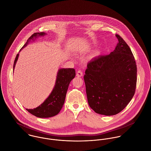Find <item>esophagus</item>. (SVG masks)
Returning <instances> with one entry per match:
<instances>
[{
  "mask_svg": "<svg viewBox=\"0 0 151 151\" xmlns=\"http://www.w3.org/2000/svg\"><path fill=\"white\" fill-rule=\"evenodd\" d=\"M83 75V73L82 71L81 70H78L77 71V74H76V76L78 77H82Z\"/></svg>",
  "mask_w": 151,
  "mask_h": 151,
  "instance_id": "1",
  "label": "esophagus"
}]
</instances>
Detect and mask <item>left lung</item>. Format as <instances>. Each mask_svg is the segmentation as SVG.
<instances>
[{
	"label": "left lung",
	"instance_id": "8db88e82",
	"mask_svg": "<svg viewBox=\"0 0 151 151\" xmlns=\"http://www.w3.org/2000/svg\"><path fill=\"white\" fill-rule=\"evenodd\" d=\"M119 42L109 55L87 64L84 79L88 102L96 113L115 115L127 106L137 86V65L129 45L118 34Z\"/></svg>",
	"mask_w": 151,
	"mask_h": 151
}]
</instances>
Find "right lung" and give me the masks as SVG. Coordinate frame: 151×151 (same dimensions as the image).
<instances>
[{"mask_svg":"<svg viewBox=\"0 0 151 151\" xmlns=\"http://www.w3.org/2000/svg\"><path fill=\"white\" fill-rule=\"evenodd\" d=\"M45 34L44 32L33 34L22 47L20 50L26 46L31 40H33L34 38ZM18 57L19 53L16 55L14 62L13 70ZM75 76L76 71L74 68H61L59 70L55 86L48 98L38 107L34 109H27L26 110L32 115L40 118L50 117L58 114L64 105L67 91L70 83L75 77Z\"/></svg>","mask_w":151,"mask_h":151,"instance_id":"right-lung-1","label":"right lung"}]
</instances>
